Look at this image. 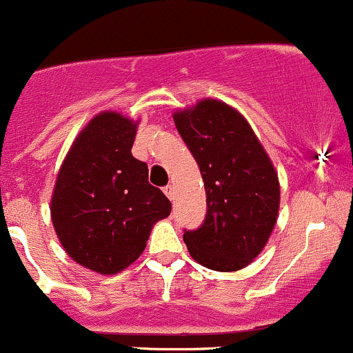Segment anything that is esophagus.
I'll return each instance as SVG.
<instances>
[{
  "label": "esophagus",
  "instance_id": "1",
  "mask_svg": "<svg viewBox=\"0 0 353 353\" xmlns=\"http://www.w3.org/2000/svg\"><path fill=\"white\" fill-rule=\"evenodd\" d=\"M163 192H165L166 197H168L170 201H173V197H175V188H173V185H166V187L163 188Z\"/></svg>",
  "mask_w": 353,
  "mask_h": 353
}]
</instances>
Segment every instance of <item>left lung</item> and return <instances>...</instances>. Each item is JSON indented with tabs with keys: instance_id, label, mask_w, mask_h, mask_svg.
I'll return each mask as SVG.
<instances>
[{
	"instance_id": "obj_1",
	"label": "left lung",
	"mask_w": 353,
	"mask_h": 353,
	"mask_svg": "<svg viewBox=\"0 0 353 353\" xmlns=\"http://www.w3.org/2000/svg\"><path fill=\"white\" fill-rule=\"evenodd\" d=\"M178 134L197 161L205 188L204 223L185 230L190 256L214 271L252 263L276 225L280 181L270 156L236 110L202 99L173 114Z\"/></svg>"
}]
</instances>
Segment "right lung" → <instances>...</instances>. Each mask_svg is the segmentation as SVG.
Returning <instances> with one entry per match:
<instances>
[{
  "mask_svg": "<svg viewBox=\"0 0 353 353\" xmlns=\"http://www.w3.org/2000/svg\"><path fill=\"white\" fill-rule=\"evenodd\" d=\"M137 121L103 111L73 141L58 172L51 219L63 249L80 266L117 274L139 259L172 202L132 156Z\"/></svg>",
  "mask_w": 353,
  "mask_h": 353,
  "instance_id": "1",
  "label": "right lung"
}]
</instances>
